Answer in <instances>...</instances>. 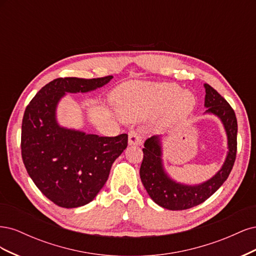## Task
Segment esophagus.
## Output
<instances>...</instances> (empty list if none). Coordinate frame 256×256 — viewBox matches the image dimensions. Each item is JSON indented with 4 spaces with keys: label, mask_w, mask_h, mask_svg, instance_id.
I'll list each match as a JSON object with an SVG mask.
<instances>
[{
    "label": "esophagus",
    "mask_w": 256,
    "mask_h": 256,
    "mask_svg": "<svg viewBox=\"0 0 256 256\" xmlns=\"http://www.w3.org/2000/svg\"><path fill=\"white\" fill-rule=\"evenodd\" d=\"M128 144L129 145H141L142 144V138L136 131L132 130L128 134Z\"/></svg>",
    "instance_id": "1"
}]
</instances>
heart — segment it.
I'll return each instance as SVG.
<instances>
[{
	"label": "heart",
	"mask_w": 256,
	"mask_h": 256,
	"mask_svg": "<svg viewBox=\"0 0 256 256\" xmlns=\"http://www.w3.org/2000/svg\"><path fill=\"white\" fill-rule=\"evenodd\" d=\"M114 100L122 118L130 122L166 109L164 125L186 118L196 106L194 95L175 83L127 82L115 90Z\"/></svg>",
	"instance_id": "obj_1"
}]
</instances>
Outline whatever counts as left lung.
<instances>
[{"label": "left lung", "instance_id": "obj_1", "mask_svg": "<svg viewBox=\"0 0 256 256\" xmlns=\"http://www.w3.org/2000/svg\"><path fill=\"white\" fill-rule=\"evenodd\" d=\"M204 114L218 118L228 138V154L221 168L208 180L198 184L178 182L166 173L162 160V138L154 136L147 138L143 148L140 177L144 188L154 203L170 210H184L198 206L218 190L233 168L237 152V120L228 102L210 85L205 83Z\"/></svg>", "mask_w": 256, "mask_h": 256}]
</instances>
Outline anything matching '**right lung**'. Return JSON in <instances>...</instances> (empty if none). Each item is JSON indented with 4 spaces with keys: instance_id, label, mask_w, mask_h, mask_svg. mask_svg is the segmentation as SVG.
I'll return each instance as SVG.
<instances>
[{
    "instance_id": "1",
    "label": "right lung",
    "mask_w": 256,
    "mask_h": 256,
    "mask_svg": "<svg viewBox=\"0 0 256 256\" xmlns=\"http://www.w3.org/2000/svg\"><path fill=\"white\" fill-rule=\"evenodd\" d=\"M97 79L58 78L30 100L22 120L21 154L26 171L44 196L58 206L76 208L96 198L128 134L99 136L60 126L56 109L67 92H88L108 84Z\"/></svg>"
}]
</instances>
